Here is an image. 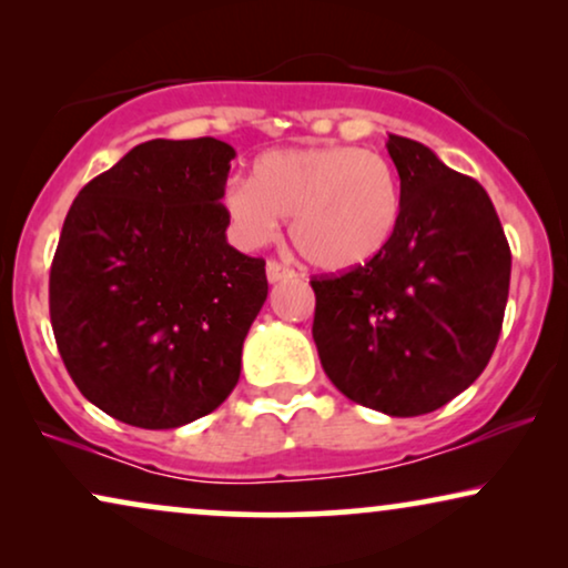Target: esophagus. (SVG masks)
<instances>
[{"label":"esophagus","instance_id":"esophagus-1","mask_svg":"<svg viewBox=\"0 0 568 568\" xmlns=\"http://www.w3.org/2000/svg\"><path fill=\"white\" fill-rule=\"evenodd\" d=\"M266 276H268L271 284H276V282H286V278H292L294 271L290 266H284V263H278V261H268L266 263Z\"/></svg>","mask_w":568,"mask_h":568}]
</instances>
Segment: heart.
<instances>
[{"mask_svg": "<svg viewBox=\"0 0 568 568\" xmlns=\"http://www.w3.org/2000/svg\"><path fill=\"white\" fill-rule=\"evenodd\" d=\"M237 243L258 247L292 216V240L323 271L367 266L398 230L400 178L383 154L348 144L290 146L255 160L222 196Z\"/></svg>", "mask_w": 568, "mask_h": 568, "instance_id": "1", "label": "heart"}]
</instances>
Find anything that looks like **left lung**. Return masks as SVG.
Here are the masks:
<instances>
[{
	"mask_svg": "<svg viewBox=\"0 0 568 568\" xmlns=\"http://www.w3.org/2000/svg\"><path fill=\"white\" fill-rule=\"evenodd\" d=\"M403 209L390 245L344 276L313 278L317 356L331 383L387 416L432 414L491 359L511 253L484 185L390 134Z\"/></svg>",
	"mask_w": 568,
	"mask_h": 568,
	"instance_id": "1",
	"label": "left lung"
}]
</instances>
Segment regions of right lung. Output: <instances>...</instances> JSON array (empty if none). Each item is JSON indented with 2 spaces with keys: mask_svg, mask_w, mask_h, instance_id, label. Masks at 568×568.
<instances>
[{
  "mask_svg": "<svg viewBox=\"0 0 568 568\" xmlns=\"http://www.w3.org/2000/svg\"><path fill=\"white\" fill-rule=\"evenodd\" d=\"M235 150L152 139L77 193L53 255L61 359L92 406L139 429L220 408L268 294L266 261L227 243Z\"/></svg>",
  "mask_w": 568,
  "mask_h": 568,
  "instance_id": "add662e5",
  "label": "right lung"
}]
</instances>
